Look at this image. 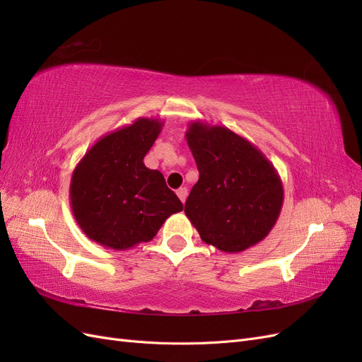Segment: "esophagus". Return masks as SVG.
<instances>
[{"label":"esophagus","instance_id":"obj_1","mask_svg":"<svg viewBox=\"0 0 362 362\" xmlns=\"http://www.w3.org/2000/svg\"><path fill=\"white\" fill-rule=\"evenodd\" d=\"M177 194H178V198L181 199V202L184 204V202H185V198H187V189H185V187H180V189L177 190Z\"/></svg>","mask_w":362,"mask_h":362}]
</instances>
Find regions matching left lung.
I'll use <instances>...</instances> for the list:
<instances>
[{
	"instance_id": "1",
	"label": "left lung",
	"mask_w": 362,
	"mask_h": 362,
	"mask_svg": "<svg viewBox=\"0 0 362 362\" xmlns=\"http://www.w3.org/2000/svg\"><path fill=\"white\" fill-rule=\"evenodd\" d=\"M185 139L199 180L184 211L202 242L238 254L264 240L284 202L275 166L254 144L226 127L193 120Z\"/></svg>"
}]
</instances>
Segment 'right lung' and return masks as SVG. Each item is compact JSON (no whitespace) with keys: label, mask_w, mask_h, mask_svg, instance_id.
I'll list each match as a JSON object with an SVG mask.
<instances>
[{"label":"right lung","mask_w":362,"mask_h":362,"mask_svg":"<svg viewBox=\"0 0 362 362\" xmlns=\"http://www.w3.org/2000/svg\"><path fill=\"white\" fill-rule=\"evenodd\" d=\"M163 125L158 119L137 117L103 136L75 166L71 208L81 231L95 243L133 249L151 242L169 216L182 211L163 173L144 163Z\"/></svg>","instance_id":"add662e5"}]
</instances>
